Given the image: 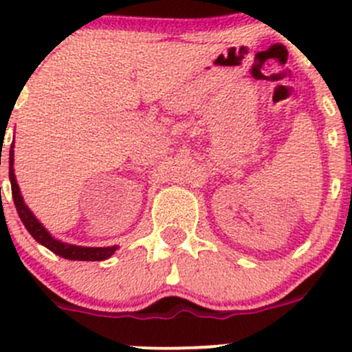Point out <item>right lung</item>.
<instances>
[{"mask_svg": "<svg viewBox=\"0 0 352 352\" xmlns=\"http://www.w3.org/2000/svg\"><path fill=\"white\" fill-rule=\"evenodd\" d=\"M10 182H12V196L13 202H15V208L19 211L20 219L25 225V228L28 230L32 236L37 240L38 243L47 247L49 250L54 252L56 255L63 258H69V261H105L109 258L113 252L117 250V247H80V245H69L61 242V240H56L47 230L42 226V223L38 221L34 216V212L28 209V206L25 204L22 194H20V187L16 184L15 172H13V146L10 148Z\"/></svg>", "mask_w": 352, "mask_h": 352, "instance_id": "add662e5", "label": "right lung"}]
</instances>
